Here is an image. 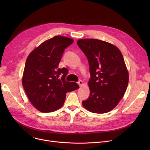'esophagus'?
Here are the masks:
<instances>
[{"label": "esophagus", "instance_id": "obj_1", "mask_svg": "<svg viewBox=\"0 0 150 150\" xmlns=\"http://www.w3.org/2000/svg\"><path fill=\"white\" fill-rule=\"evenodd\" d=\"M78 85H79L80 86H83L84 85V83H83V81H81V80H80L79 81H78Z\"/></svg>", "mask_w": 150, "mask_h": 150}]
</instances>
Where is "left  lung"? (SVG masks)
Returning <instances> with one entry per match:
<instances>
[{"label": "left lung", "instance_id": "1", "mask_svg": "<svg viewBox=\"0 0 150 150\" xmlns=\"http://www.w3.org/2000/svg\"><path fill=\"white\" fill-rule=\"evenodd\" d=\"M77 44L88 59L91 76L88 82L90 96L83 101V106L93 113L111 111L123 97L129 81L120 50L96 39H78Z\"/></svg>", "mask_w": 150, "mask_h": 150}]
</instances>
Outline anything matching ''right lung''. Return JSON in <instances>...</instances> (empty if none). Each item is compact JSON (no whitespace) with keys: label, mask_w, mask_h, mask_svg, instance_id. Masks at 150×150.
I'll use <instances>...</instances> for the list:
<instances>
[{"label":"right lung","mask_w":150,"mask_h":150,"mask_svg":"<svg viewBox=\"0 0 150 150\" xmlns=\"http://www.w3.org/2000/svg\"><path fill=\"white\" fill-rule=\"evenodd\" d=\"M73 42L68 37L54 36L36 47L27 58L22 85L31 103L40 112L57 111L64 105L66 93L80 88L76 83L65 80L67 69L58 68L64 50Z\"/></svg>","instance_id":"right-lung-1"}]
</instances>
